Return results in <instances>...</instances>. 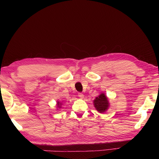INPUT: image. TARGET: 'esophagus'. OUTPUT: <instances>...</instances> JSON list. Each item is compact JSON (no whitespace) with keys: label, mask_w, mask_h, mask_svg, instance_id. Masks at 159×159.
<instances>
[{"label":"esophagus","mask_w":159,"mask_h":159,"mask_svg":"<svg viewBox=\"0 0 159 159\" xmlns=\"http://www.w3.org/2000/svg\"><path fill=\"white\" fill-rule=\"evenodd\" d=\"M78 96H79V97L80 98H81V99L84 98V95H83L82 93H79L78 94Z\"/></svg>","instance_id":"esophagus-1"}]
</instances>
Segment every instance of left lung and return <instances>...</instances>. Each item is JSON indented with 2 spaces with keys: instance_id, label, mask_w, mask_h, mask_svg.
<instances>
[{
  "instance_id": "left-lung-1",
  "label": "left lung",
  "mask_w": 159,
  "mask_h": 159,
  "mask_svg": "<svg viewBox=\"0 0 159 159\" xmlns=\"http://www.w3.org/2000/svg\"><path fill=\"white\" fill-rule=\"evenodd\" d=\"M93 104L96 110L101 113L106 112L108 110L110 106L107 97L103 93L95 98L93 101Z\"/></svg>"
}]
</instances>
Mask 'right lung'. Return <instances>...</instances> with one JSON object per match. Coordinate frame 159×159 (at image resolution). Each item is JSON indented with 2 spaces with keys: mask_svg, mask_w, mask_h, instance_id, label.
<instances>
[{
  "mask_svg": "<svg viewBox=\"0 0 159 159\" xmlns=\"http://www.w3.org/2000/svg\"><path fill=\"white\" fill-rule=\"evenodd\" d=\"M61 103L60 102H57V106L58 107H61Z\"/></svg>",
  "mask_w": 159,
  "mask_h": 159,
  "instance_id": "obj_1",
  "label": "right lung"
}]
</instances>
